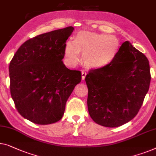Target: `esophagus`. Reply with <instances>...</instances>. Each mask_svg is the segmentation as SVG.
I'll return each mask as SVG.
<instances>
[{"label": "esophagus", "instance_id": "obj_1", "mask_svg": "<svg viewBox=\"0 0 156 156\" xmlns=\"http://www.w3.org/2000/svg\"><path fill=\"white\" fill-rule=\"evenodd\" d=\"M86 76H87V73H86L85 72L82 71V80H85Z\"/></svg>", "mask_w": 156, "mask_h": 156}]
</instances>
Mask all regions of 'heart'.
<instances>
[{
    "instance_id": "1",
    "label": "heart",
    "mask_w": 156,
    "mask_h": 156,
    "mask_svg": "<svg viewBox=\"0 0 156 156\" xmlns=\"http://www.w3.org/2000/svg\"><path fill=\"white\" fill-rule=\"evenodd\" d=\"M121 44L114 35L91 31H80L74 41L67 40L64 46V59L69 66H74L80 59L88 68L102 69L109 66L116 60Z\"/></svg>"
}]
</instances>
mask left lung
I'll return each mask as SVG.
<instances>
[{
	"label": "left lung",
	"mask_w": 156,
	"mask_h": 156,
	"mask_svg": "<svg viewBox=\"0 0 156 156\" xmlns=\"http://www.w3.org/2000/svg\"><path fill=\"white\" fill-rule=\"evenodd\" d=\"M149 62L127 41L116 60L86 76L89 113L103 127H117L136 115L149 89Z\"/></svg>",
	"instance_id": "1"
}]
</instances>
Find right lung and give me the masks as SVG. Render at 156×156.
Here are the masks:
<instances>
[{"label": "right lung", "instance_id": "1", "mask_svg": "<svg viewBox=\"0 0 156 156\" xmlns=\"http://www.w3.org/2000/svg\"><path fill=\"white\" fill-rule=\"evenodd\" d=\"M73 27L38 35L24 43L9 65L10 89L19 113L37 125L63 116L67 99L82 80L79 70L62 62L64 46Z\"/></svg>", "mask_w": 156, "mask_h": 156}]
</instances>
